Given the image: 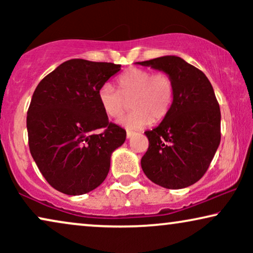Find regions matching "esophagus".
Segmentation results:
<instances>
[{"instance_id": "obj_1", "label": "esophagus", "mask_w": 253, "mask_h": 253, "mask_svg": "<svg viewBox=\"0 0 253 253\" xmlns=\"http://www.w3.org/2000/svg\"><path fill=\"white\" fill-rule=\"evenodd\" d=\"M133 133H134L133 131H130V130H127V131H126V137H127V138H130L131 136H133Z\"/></svg>"}]
</instances>
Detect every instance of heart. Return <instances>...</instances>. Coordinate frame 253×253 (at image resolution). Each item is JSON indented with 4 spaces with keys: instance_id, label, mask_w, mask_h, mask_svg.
<instances>
[{
    "instance_id": "1",
    "label": "heart",
    "mask_w": 253,
    "mask_h": 253,
    "mask_svg": "<svg viewBox=\"0 0 253 253\" xmlns=\"http://www.w3.org/2000/svg\"><path fill=\"white\" fill-rule=\"evenodd\" d=\"M119 89L109 83L98 92L100 106L110 119H120L129 109L121 123L127 129H139L147 124L158 123L170 112L175 98V83L164 71L152 72L146 69L130 68L117 79Z\"/></svg>"
}]
</instances>
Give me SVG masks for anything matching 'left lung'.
Segmentation results:
<instances>
[{
    "label": "left lung",
    "mask_w": 253,
    "mask_h": 253,
    "mask_svg": "<svg viewBox=\"0 0 253 253\" xmlns=\"http://www.w3.org/2000/svg\"><path fill=\"white\" fill-rule=\"evenodd\" d=\"M162 70L175 83L170 112L160 126L145 131L148 148L141 158L145 175L166 189L198 182L209 169L221 140V113L209 78L178 56L138 62Z\"/></svg>",
    "instance_id": "obj_1"
}]
</instances>
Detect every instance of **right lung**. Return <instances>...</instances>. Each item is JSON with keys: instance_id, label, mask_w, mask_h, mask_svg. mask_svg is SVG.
Instances as JSON below:
<instances>
[{"instance_id": "add662e5", "label": "right lung", "mask_w": 253, "mask_h": 253, "mask_svg": "<svg viewBox=\"0 0 253 253\" xmlns=\"http://www.w3.org/2000/svg\"><path fill=\"white\" fill-rule=\"evenodd\" d=\"M120 70V64L74 58L38 84L27 110L29 147L44 179L57 191L84 195L108 175L110 155L126 132L109 122L98 92Z\"/></svg>"}]
</instances>
